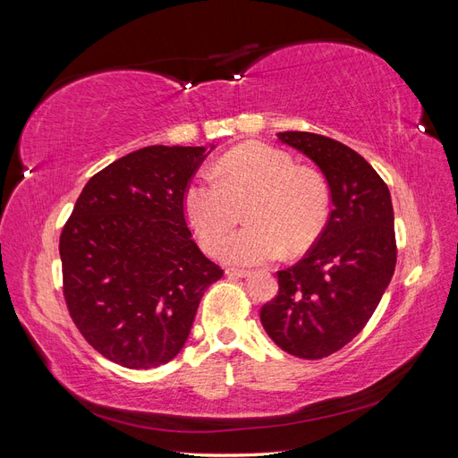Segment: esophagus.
<instances>
[{"mask_svg": "<svg viewBox=\"0 0 458 458\" xmlns=\"http://www.w3.org/2000/svg\"><path fill=\"white\" fill-rule=\"evenodd\" d=\"M225 273H227V276H233V279H244V276H250V271L234 269V267H227Z\"/></svg>", "mask_w": 458, "mask_h": 458, "instance_id": "34e87169", "label": "esophagus"}]
</instances>
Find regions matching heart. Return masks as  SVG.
I'll return each instance as SVG.
<instances>
[{
  "instance_id": "obj_1",
  "label": "heart",
  "mask_w": 458,
  "mask_h": 458,
  "mask_svg": "<svg viewBox=\"0 0 458 458\" xmlns=\"http://www.w3.org/2000/svg\"><path fill=\"white\" fill-rule=\"evenodd\" d=\"M250 201L249 227L220 237L238 218V206ZM330 195L325 179L296 168L286 152L269 145H244L219 160L216 172H200L183 192V214L200 244L237 266L276 259L284 248L298 254L310 248L328 219Z\"/></svg>"
}]
</instances>
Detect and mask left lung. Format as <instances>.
<instances>
[{
	"label": "left lung",
	"instance_id": "1",
	"mask_svg": "<svg viewBox=\"0 0 458 458\" xmlns=\"http://www.w3.org/2000/svg\"><path fill=\"white\" fill-rule=\"evenodd\" d=\"M279 140L318 165L335 208L310 252L276 271L279 293L259 318L286 353L323 359L365 328L392 281V197L372 165L344 143L310 131H283Z\"/></svg>",
	"mask_w": 458,
	"mask_h": 458
}]
</instances>
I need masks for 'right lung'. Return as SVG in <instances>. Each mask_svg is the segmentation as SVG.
<instances>
[{
    "instance_id": "right-lung-1",
    "label": "right lung",
    "mask_w": 458,
    "mask_h": 458,
    "mask_svg": "<svg viewBox=\"0 0 458 458\" xmlns=\"http://www.w3.org/2000/svg\"><path fill=\"white\" fill-rule=\"evenodd\" d=\"M206 157L204 147L130 152L89 179L63 227L68 313L113 363L172 361L206 288L224 275L192 241L183 214L185 187Z\"/></svg>"
}]
</instances>
